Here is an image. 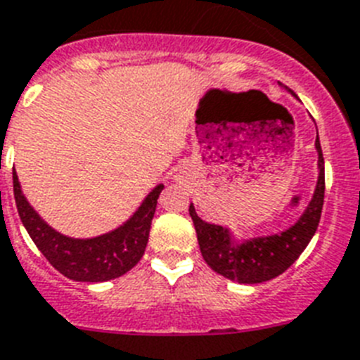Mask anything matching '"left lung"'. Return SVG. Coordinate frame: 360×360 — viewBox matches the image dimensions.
Returning <instances> with one entry per match:
<instances>
[{
    "label": "left lung",
    "instance_id": "obj_1",
    "mask_svg": "<svg viewBox=\"0 0 360 360\" xmlns=\"http://www.w3.org/2000/svg\"><path fill=\"white\" fill-rule=\"evenodd\" d=\"M315 148L319 153V181L315 194L311 198L306 212L288 231L273 236L252 238L240 243L232 238L229 229L203 221L195 214L194 205H190L188 212L198 232L201 255L217 274L240 283H262L276 278L297 262L311 238L315 236L324 205V157L319 135Z\"/></svg>",
    "mask_w": 360,
    "mask_h": 360
}]
</instances>
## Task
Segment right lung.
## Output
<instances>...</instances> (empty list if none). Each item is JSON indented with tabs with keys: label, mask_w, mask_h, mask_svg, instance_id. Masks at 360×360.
<instances>
[{
	"label": "right lung",
	"mask_w": 360,
	"mask_h": 360,
	"mask_svg": "<svg viewBox=\"0 0 360 360\" xmlns=\"http://www.w3.org/2000/svg\"><path fill=\"white\" fill-rule=\"evenodd\" d=\"M12 183L18 214L34 245L56 271L77 282H108L139 264L146 249L157 199L165 188V185H157L119 229L102 236L77 240L56 232L38 216L21 192L16 174L12 175Z\"/></svg>",
	"instance_id": "add662e5"
}]
</instances>
